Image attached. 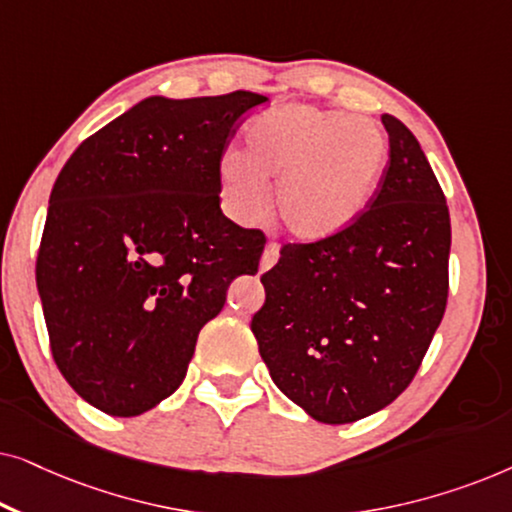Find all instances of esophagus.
Returning <instances> with one entry per match:
<instances>
[{
  "label": "esophagus",
  "mask_w": 512,
  "mask_h": 512,
  "mask_svg": "<svg viewBox=\"0 0 512 512\" xmlns=\"http://www.w3.org/2000/svg\"><path fill=\"white\" fill-rule=\"evenodd\" d=\"M277 258H279V247L275 242H270L268 247L263 249V256H261V270L265 272V270H270L272 265L277 263Z\"/></svg>",
  "instance_id": "1"
}]
</instances>
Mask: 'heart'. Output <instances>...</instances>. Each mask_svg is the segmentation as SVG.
I'll use <instances>...</instances> for the list:
<instances>
[{"mask_svg": "<svg viewBox=\"0 0 512 512\" xmlns=\"http://www.w3.org/2000/svg\"><path fill=\"white\" fill-rule=\"evenodd\" d=\"M244 142V153L228 151L219 163L223 207L235 221H256L268 205L265 181L277 179L279 221L303 242L328 240L352 226L387 160V139L373 121L312 104L258 116Z\"/></svg>", "mask_w": 512, "mask_h": 512, "instance_id": "1", "label": "heart"}]
</instances>
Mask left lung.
I'll return each mask as SVG.
<instances>
[{
	"label": "left lung",
	"instance_id": "8db88e82",
	"mask_svg": "<svg viewBox=\"0 0 512 512\" xmlns=\"http://www.w3.org/2000/svg\"><path fill=\"white\" fill-rule=\"evenodd\" d=\"M389 135L368 209L342 233L284 244L251 319L272 382L324 424H349L408 389L445 314L450 209L415 135Z\"/></svg>",
	"mask_w": 512,
	"mask_h": 512
}]
</instances>
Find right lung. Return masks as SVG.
I'll list each match as a JSON object with an SVG mask.
<instances>
[{
	"label": "right lung",
	"mask_w": 512,
	"mask_h": 512,
	"mask_svg": "<svg viewBox=\"0 0 512 512\" xmlns=\"http://www.w3.org/2000/svg\"><path fill=\"white\" fill-rule=\"evenodd\" d=\"M268 97H146L62 167L37 256L55 366L83 401L135 417L179 389L265 235L223 216L219 163Z\"/></svg>",
	"instance_id": "add662e5"
}]
</instances>
